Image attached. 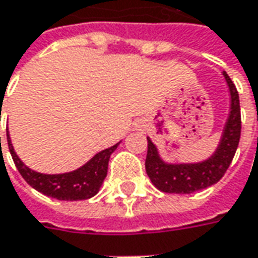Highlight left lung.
Returning <instances> with one entry per match:
<instances>
[{
	"mask_svg": "<svg viewBox=\"0 0 258 258\" xmlns=\"http://www.w3.org/2000/svg\"><path fill=\"white\" fill-rule=\"evenodd\" d=\"M223 74L226 77L231 93V111L227 121L226 130L223 133V140L218 146L216 154L210 160L200 164H165L160 160L156 146L151 143L150 138H147L148 147H147L146 171L151 182L163 192L190 194L194 191L207 188L220 181L221 177L226 174L227 168L231 164L241 134V114H240L238 91L226 71Z\"/></svg>",
	"mask_w": 258,
	"mask_h": 258,
	"instance_id": "8db88e82",
	"label": "left lung"
}]
</instances>
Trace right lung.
I'll list each match as a JSON object with an SVG mask.
<instances>
[{"instance_id":"1","label":"right lung","mask_w":258,"mask_h":258,"mask_svg":"<svg viewBox=\"0 0 258 258\" xmlns=\"http://www.w3.org/2000/svg\"><path fill=\"white\" fill-rule=\"evenodd\" d=\"M7 141H8V148H10L14 163H15V167L18 168L24 180L28 182L32 188H35L37 191H40L48 197H52V199L67 201L87 200L98 192L102 181L107 175L110 156L118 146V144H115V146L95 154L87 164L76 171L57 174V175H47V174L35 173L28 167H25L21 163V160L17 157V154L14 153L13 144H11L8 134H7Z\"/></svg>"}]
</instances>
